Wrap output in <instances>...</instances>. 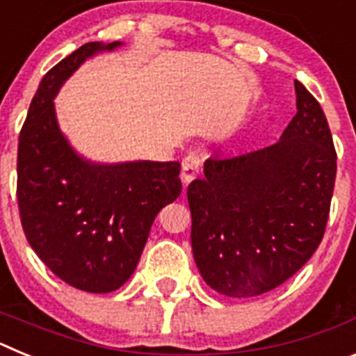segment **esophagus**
<instances>
[{
    "label": "esophagus",
    "instance_id": "esophagus-1",
    "mask_svg": "<svg viewBox=\"0 0 356 356\" xmlns=\"http://www.w3.org/2000/svg\"><path fill=\"white\" fill-rule=\"evenodd\" d=\"M201 168V160L200 156L194 155V153H188L184 160H181V180H184V185H187L188 181L194 180L200 172Z\"/></svg>",
    "mask_w": 356,
    "mask_h": 356
}]
</instances>
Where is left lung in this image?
Instances as JSON below:
<instances>
[{
  "label": "left lung",
  "mask_w": 356,
  "mask_h": 356,
  "mask_svg": "<svg viewBox=\"0 0 356 356\" xmlns=\"http://www.w3.org/2000/svg\"><path fill=\"white\" fill-rule=\"evenodd\" d=\"M296 112L278 143L216 153L191 181V242L207 284L251 298L287 282L316 253L330 216L337 153L319 102L294 81Z\"/></svg>",
  "instance_id": "left-lung-1"
}]
</instances>
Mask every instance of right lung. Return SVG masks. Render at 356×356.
<instances>
[{
	"mask_svg": "<svg viewBox=\"0 0 356 356\" xmlns=\"http://www.w3.org/2000/svg\"><path fill=\"white\" fill-rule=\"evenodd\" d=\"M119 42H87L44 74L17 147V205L28 244L71 287L112 292L135 271L156 213L181 193L180 162L94 165L64 139L53 97L78 65Z\"/></svg>",
	"mask_w": 356,
	"mask_h": 356,
	"instance_id": "1",
	"label": "right lung"
}]
</instances>
